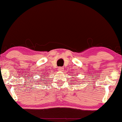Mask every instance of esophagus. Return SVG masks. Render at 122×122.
Returning a JSON list of instances; mask_svg holds the SVG:
<instances>
[{
    "instance_id": "34e87169",
    "label": "esophagus",
    "mask_w": 122,
    "mask_h": 122,
    "mask_svg": "<svg viewBox=\"0 0 122 122\" xmlns=\"http://www.w3.org/2000/svg\"><path fill=\"white\" fill-rule=\"evenodd\" d=\"M63 69V68L61 67V66H59V68H58V70H59V71H62Z\"/></svg>"
}]
</instances>
